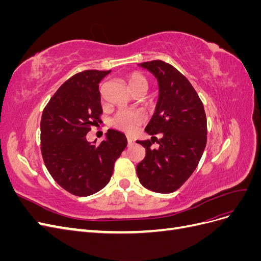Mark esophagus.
<instances>
[{"label": "esophagus", "instance_id": "obj_1", "mask_svg": "<svg viewBox=\"0 0 261 261\" xmlns=\"http://www.w3.org/2000/svg\"><path fill=\"white\" fill-rule=\"evenodd\" d=\"M127 141H128V145H129V146L134 144V139H133L132 137H129V136L127 137Z\"/></svg>", "mask_w": 261, "mask_h": 261}]
</instances>
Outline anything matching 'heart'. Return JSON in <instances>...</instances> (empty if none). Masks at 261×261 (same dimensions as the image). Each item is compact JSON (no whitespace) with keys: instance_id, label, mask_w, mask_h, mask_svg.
<instances>
[{"instance_id":"obj_1","label":"heart","mask_w":261,"mask_h":261,"mask_svg":"<svg viewBox=\"0 0 261 261\" xmlns=\"http://www.w3.org/2000/svg\"><path fill=\"white\" fill-rule=\"evenodd\" d=\"M126 82L132 91L136 90L140 87L148 88L147 78L138 72H134L126 77ZM144 115L138 111H127V110H122L118 111L115 115L113 123L117 128H120L126 133L135 132L138 126L143 123Z\"/></svg>"}]
</instances>
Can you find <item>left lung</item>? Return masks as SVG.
Wrapping results in <instances>:
<instances>
[{
    "label": "left lung",
    "mask_w": 261,
    "mask_h": 261,
    "mask_svg": "<svg viewBox=\"0 0 261 261\" xmlns=\"http://www.w3.org/2000/svg\"><path fill=\"white\" fill-rule=\"evenodd\" d=\"M139 66L156 78L159 98L145 128L151 140L137 141L146 148L145 159L136 167L137 176L147 189L170 194L185 183L201 159L207 144V117L198 93L174 66L160 60ZM154 141L160 147L153 149Z\"/></svg>",
    "instance_id": "left-lung-1"
}]
</instances>
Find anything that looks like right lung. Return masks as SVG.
Returning <instances> with one entry per match:
<instances>
[{
    "instance_id": "obj_1",
    "label": "right lung",
    "mask_w": 261,
    "mask_h": 261,
    "mask_svg": "<svg viewBox=\"0 0 261 261\" xmlns=\"http://www.w3.org/2000/svg\"><path fill=\"white\" fill-rule=\"evenodd\" d=\"M111 70H84L70 77L43 110L41 153L54 180L68 193L86 197L112 176L114 163L127 146L123 133L109 129L100 145L86 135L101 122L99 84Z\"/></svg>"
}]
</instances>
